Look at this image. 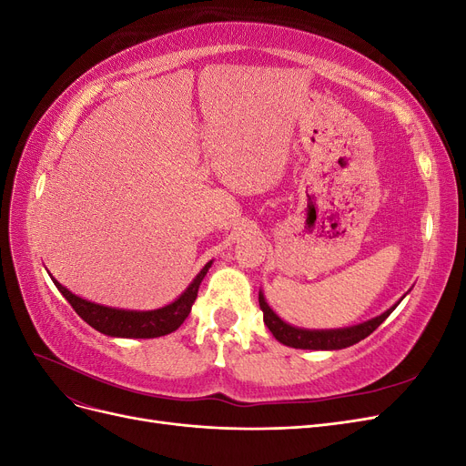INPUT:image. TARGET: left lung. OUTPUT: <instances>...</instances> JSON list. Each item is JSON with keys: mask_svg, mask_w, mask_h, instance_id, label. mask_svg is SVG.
<instances>
[{"mask_svg": "<svg viewBox=\"0 0 466 466\" xmlns=\"http://www.w3.org/2000/svg\"><path fill=\"white\" fill-rule=\"evenodd\" d=\"M258 303L264 313V324L268 327V330L274 334L276 340L299 350H342L348 346H354L360 340H363V338H368L379 324L394 311V307H397V305L390 307L383 315H379L363 324H358V327L338 329V330H303V329H295L291 324L281 320L272 309L268 307L262 293H258Z\"/></svg>", "mask_w": 466, "mask_h": 466, "instance_id": "1", "label": "left lung"}]
</instances>
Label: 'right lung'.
<instances>
[{"mask_svg": "<svg viewBox=\"0 0 466 466\" xmlns=\"http://www.w3.org/2000/svg\"><path fill=\"white\" fill-rule=\"evenodd\" d=\"M209 266L211 262H208L202 268L200 274L194 278L192 284L175 303L161 307L157 311H122V309L103 307L77 298V295L67 291L60 281H56L54 278L52 281L67 299V303L74 307V311L87 324H91L95 330L118 338H155L177 330L180 324L185 322Z\"/></svg>", "mask_w": 466, "mask_h": 466, "instance_id": "obj_1", "label": "right lung"}]
</instances>
